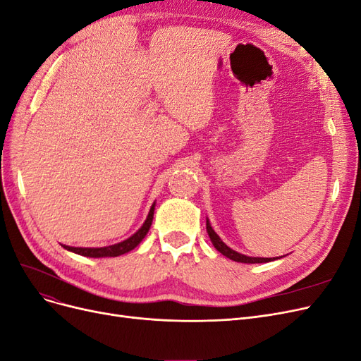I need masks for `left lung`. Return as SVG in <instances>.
Listing matches in <instances>:
<instances>
[{"instance_id":"obj_1","label":"left lung","mask_w":361,"mask_h":361,"mask_svg":"<svg viewBox=\"0 0 361 361\" xmlns=\"http://www.w3.org/2000/svg\"><path fill=\"white\" fill-rule=\"evenodd\" d=\"M207 232H208V236L211 239L212 245L216 247V250L220 251L223 256H226V257L233 260V262H239V263H268V262L275 260V257L274 259H268V257H250V256H244V255H241V252H238V251L229 248L228 245H226L221 241L220 236L214 232V229L211 228L208 219H207Z\"/></svg>"}]
</instances>
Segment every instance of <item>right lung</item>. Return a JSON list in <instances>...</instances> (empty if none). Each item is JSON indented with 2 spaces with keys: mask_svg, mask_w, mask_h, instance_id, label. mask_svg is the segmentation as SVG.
I'll return each mask as SVG.
<instances>
[{
  "mask_svg": "<svg viewBox=\"0 0 361 361\" xmlns=\"http://www.w3.org/2000/svg\"><path fill=\"white\" fill-rule=\"evenodd\" d=\"M154 205H152L150 211H149V216H147L144 224L141 228L133 233L130 238L125 239V241L114 244V245H109V247H99V248H82V247H68V245H62L65 250L73 251L75 255L80 256H85V257H117V256H122L125 252L130 251L135 248L142 239L147 235V232L150 231V226L153 221V214H154Z\"/></svg>",
  "mask_w": 361,
  "mask_h": 361,
  "instance_id": "obj_1",
  "label": "right lung"
}]
</instances>
